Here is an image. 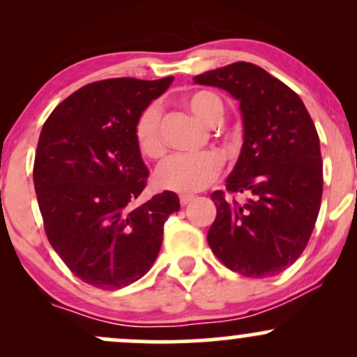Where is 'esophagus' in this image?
I'll list each match as a JSON object with an SVG mask.
<instances>
[{
    "mask_svg": "<svg viewBox=\"0 0 357 357\" xmlns=\"http://www.w3.org/2000/svg\"><path fill=\"white\" fill-rule=\"evenodd\" d=\"M192 199H195V196H192V195H179V203H181V206H186V204H190Z\"/></svg>",
    "mask_w": 357,
    "mask_h": 357,
    "instance_id": "34e87169",
    "label": "esophagus"
}]
</instances>
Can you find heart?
<instances>
[{
  "label": "heart",
  "mask_w": 357,
  "mask_h": 357,
  "mask_svg": "<svg viewBox=\"0 0 357 357\" xmlns=\"http://www.w3.org/2000/svg\"><path fill=\"white\" fill-rule=\"evenodd\" d=\"M188 107L204 124H218L223 119L225 105L218 93L211 90H196L188 96ZM134 141L139 153L149 159L165 154V141L161 134V110L158 104H149L139 112L132 127ZM223 159L215 151L198 154L169 155L155 171V184L161 190L176 192H196L218 178Z\"/></svg>",
  "instance_id": "heart-1"
}]
</instances>
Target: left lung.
Returning <instances> with one entry per match:
<instances>
[{
    "label": "left lung",
    "instance_id": "obj_1",
    "mask_svg": "<svg viewBox=\"0 0 357 357\" xmlns=\"http://www.w3.org/2000/svg\"><path fill=\"white\" fill-rule=\"evenodd\" d=\"M240 100L243 147L227 191H213L216 218L208 243L225 267L272 277L302 255L322 199L319 134L304 102L284 82L248 61L196 75ZM245 192L247 202L235 194Z\"/></svg>",
    "mask_w": 357,
    "mask_h": 357
}]
</instances>
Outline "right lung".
Segmentation results:
<instances>
[{
  "label": "right lung",
  "instance_id": "1",
  "mask_svg": "<svg viewBox=\"0 0 357 357\" xmlns=\"http://www.w3.org/2000/svg\"><path fill=\"white\" fill-rule=\"evenodd\" d=\"M171 82H92L56 105L40 132L33 183L45 233L73 275L97 289H122L144 275L166 220L179 211L171 191L134 206L149 178L134 122Z\"/></svg>",
  "mask_w": 357,
  "mask_h": 357
}]
</instances>
